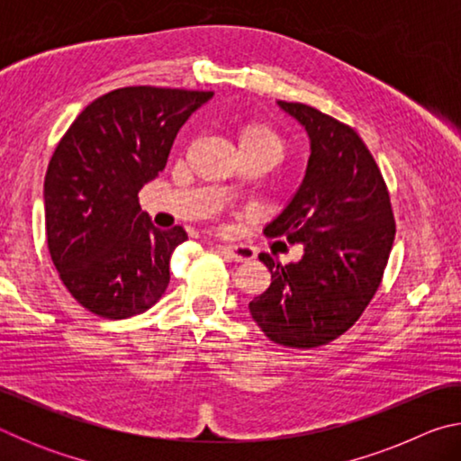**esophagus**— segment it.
<instances>
[{"label": "esophagus", "instance_id": "esophagus-1", "mask_svg": "<svg viewBox=\"0 0 461 461\" xmlns=\"http://www.w3.org/2000/svg\"><path fill=\"white\" fill-rule=\"evenodd\" d=\"M225 254H228V258L236 260V262H246V260H252L256 256V249L249 248V246H238V244H221L220 246Z\"/></svg>", "mask_w": 461, "mask_h": 461}]
</instances>
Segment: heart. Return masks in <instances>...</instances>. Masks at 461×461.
Wrapping results in <instances>:
<instances>
[{"label": "heart", "instance_id": "obj_1", "mask_svg": "<svg viewBox=\"0 0 461 461\" xmlns=\"http://www.w3.org/2000/svg\"><path fill=\"white\" fill-rule=\"evenodd\" d=\"M240 148H254V150H264L278 160L283 156V140L275 130L262 123H248L240 130L238 136Z\"/></svg>", "mask_w": 461, "mask_h": 461}]
</instances>
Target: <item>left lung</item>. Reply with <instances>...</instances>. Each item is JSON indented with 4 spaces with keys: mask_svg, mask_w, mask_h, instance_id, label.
<instances>
[{
    "mask_svg": "<svg viewBox=\"0 0 461 461\" xmlns=\"http://www.w3.org/2000/svg\"><path fill=\"white\" fill-rule=\"evenodd\" d=\"M278 107L305 128L311 154L299 189L264 233L303 244V256L283 267L260 254L272 283L248 309L268 339L309 349L360 319L396 230L384 178L356 130L305 104Z\"/></svg>",
    "mask_w": 461,
    "mask_h": 461,
    "instance_id": "left-lung-1",
    "label": "left lung"
}]
</instances>
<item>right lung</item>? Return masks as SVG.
<instances>
[{"label":"right lung","mask_w":461,"mask_h":461,"mask_svg":"<svg viewBox=\"0 0 461 461\" xmlns=\"http://www.w3.org/2000/svg\"><path fill=\"white\" fill-rule=\"evenodd\" d=\"M213 91L123 87L77 115L44 176L46 240L62 283L105 319L150 309L183 228L162 231L138 191L165 170L178 130Z\"/></svg>","instance_id":"add662e5"}]
</instances>
